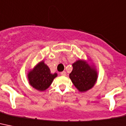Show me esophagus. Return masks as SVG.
Wrapping results in <instances>:
<instances>
[{"label": "esophagus", "instance_id": "esophagus-1", "mask_svg": "<svg viewBox=\"0 0 126 126\" xmlns=\"http://www.w3.org/2000/svg\"><path fill=\"white\" fill-rule=\"evenodd\" d=\"M66 72L65 71H63V72H61V76H66Z\"/></svg>", "mask_w": 126, "mask_h": 126}]
</instances>
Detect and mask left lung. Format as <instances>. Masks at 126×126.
<instances>
[{
    "mask_svg": "<svg viewBox=\"0 0 126 126\" xmlns=\"http://www.w3.org/2000/svg\"><path fill=\"white\" fill-rule=\"evenodd\" d=\"M73 69L69 78L74 85L81 93L92 89L98 79V72L94 65L86 60H79L72 64Z\"/></svg>",
    "mask_w": 126,
    "mask_h": 126,
    "instance_id": "1",
    "label": "left lung"
}]
</instances>
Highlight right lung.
<instances>
[{
	"mask_svg": "<svg viewBox=\"0 0 126 126\" xmlns=\"http://www.w3.org/2000/svg\"><path fill=\"white\" fill-rule=\"evenodd\" d=\"M28 79L30 85L39 91H44L52 84L53 80L57 77V73L52 74L50 68L44 61L38 63L33 69L28 73Z\"/></svg>",
	"mask_w": 126,
	"mask_h": 126,
	"instance_id": "obj_1",
	"label": "right lung"
}]
</instances>
